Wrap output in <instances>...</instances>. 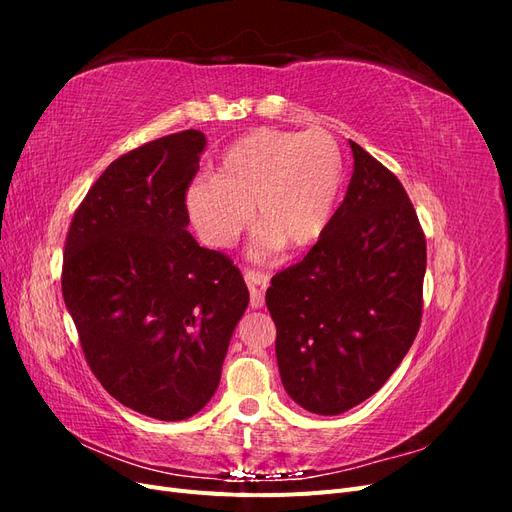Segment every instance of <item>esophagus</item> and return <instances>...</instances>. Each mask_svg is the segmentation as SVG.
Listing matches in <instances>:
<instances>
[{"label":"esophagus","mask_w":512,"mask_h":512,"mask_svg":"<svg viewBox=\"0 0 512 512\" xmlns=\"http://www.w3.org/2000/svg\"><path fill=\"white\" fill-rule=\"evenodd\" d=\"M245 284L250 288V305L254 309L265 305V292L269 288V277L260 271H245Z\"/></svg>","instance_id":"obj_1"}]
</instances>
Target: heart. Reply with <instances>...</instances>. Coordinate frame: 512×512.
Returning a JSON list of instances; mask_svg holds the SVG:
<instances>
[{"mask_svg": "<svg viewBox=\"0 0 512 512\" xmlns=\"http://www.w3.org/2000/svg\"><path fill=\"white\" fill-rule=\"evenodd\" d=\"M344 181V158L327 132L256 130L224 153L220 173L200 177L185 207L200 239L230 247L254 218L260 256L312 247L329 228Z\"/></svg>", "mask_w": 512, "mask_h": 512, "instance_id": "heart-1", "label": "heart"}]
</instances>
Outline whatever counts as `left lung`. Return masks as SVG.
Segmentation results:
<instances>
[{
    "mask_svg": "<svg viewBox=\"0 0 512 512\" xmlns=\"http://www.w3.org/2000/svg\"><path fill=\"white\" fill-rule=\"evenodd\" d=\"M344 203L307 256L277 275L267 307L286 393L342 414L382 389L423 316L427 243L404 185L350 141Z\"/></svg>",
    "mask_w": 512,
    "mask_h": 512,
    "instance_id": "obj_1",
    "label": "left lung"
}]
</instances>
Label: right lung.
Returning <instances> with one entry per match:
<instances>
[{"mask_svg": "<svg viewBox=\"0 0 512 512\" xmlns=\"http://www.w3.org/2000/svg\"><path fill=\"white\" fill-rule=\"evenodd\" d=\"M207 138L168 134L123 153L76 209L61 292L87 365L119 404L158 421L207 406L250 292L190 235L185 207Z\"/></svg>", "mask_w": 512, "mask_h": 512, "instance_id": "obj_1", "label": "right lung"}]
</instances>
